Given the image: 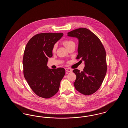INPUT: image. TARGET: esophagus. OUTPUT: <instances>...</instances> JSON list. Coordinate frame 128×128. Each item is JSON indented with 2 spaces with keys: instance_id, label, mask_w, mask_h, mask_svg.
<instances>
[{
  "instance_id": "1",
  "label": "esophagus",
  "mask_w": 128,
  "mask_h": 128,
  "mask_svg": "<svg viewBox=\"0 0 128 128\" xmlns=\"http://www.w3.org/2000/svg\"><path fill=\"white\" fill-rule=\"evenodd\" d=\"M65 70L67 71V72H72V70L71 68H65Z\"/></svg>"
}]
</instances>
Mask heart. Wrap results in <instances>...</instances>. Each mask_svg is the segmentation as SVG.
I'll return each mask as SVG.
<instances>
[{"mask_svg": "<svg viewBox=\"0 0 128 128\" xmlns=\"http://www.w3.org/2000/svg\"><path fill=\"white\" fill-rule=\"evenodd\" d=\"M63 44L65 46V47L67 48V49L68 48H70L72 44H75L74 42H73V41L71 40H64L63 41ZM56 48H57V44H55L52 48V52H55L56 49Z\"/></svg>", "mask_w": 128, "mask_h": 128, "instance_id": "1", "label": "heart"}]
</instances>
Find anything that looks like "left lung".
Wrapping results in <instances>:
<instances>
[{"instance_id": "8db88e82", "label": "left lung", "mask_w": 128, "mask_h": 128, "mask_svg": "<svg viewBox=\"0 0 128 128\" xmlns=\"http://www.w3.org/2000/svg\"><path fill=\"white\" fill-rule=\"evenodd\" d=\"M68 36L79 40L78 54L76 59L84 61L82 72L75 69L76 75L74 85L77 91L84 95H90L98 91L102 84L107 70L106 53L102 43L91 30L80 28L68 32Z\"/></svg>"}]
</instances>
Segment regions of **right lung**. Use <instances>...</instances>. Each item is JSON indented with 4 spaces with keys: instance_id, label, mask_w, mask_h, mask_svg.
Here are the masks:
<instances>
[{
    "instance_id": "add662e5",
    "label": "right lung",
    "mask_w": 128,
    "mask_h": 128,
    "mask_svg": "<svg viewBox=\"0 0 128 128\" xmlns=\"http://www.w3.org/2000/svg\"><path fill=\"white\" fill-rule=\"evenodd\" d=\"M63 33L44 32L32 37L27 44L23 57L25 79L38 96L48 98L58 91L60 82L65 74L63 68L50 69L47 65L52 48Z\"/></svg>"
}]
</instances>
